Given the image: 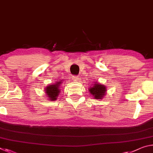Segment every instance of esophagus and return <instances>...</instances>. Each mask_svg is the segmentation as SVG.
I'll return each mask as SVG.
<instances>
[{"instance_id":"1","label":"esophagus","mask_w":153,"mask_h":153,"mask_svg":"<svg viewBox=\"0 0 153 153\" xmlns=\"http://www.w3.org/2000/svg\"><path fill=\"white\" fill-rule=\"evenodd\" d=\"M73 80L74 81H75V82H77V81H79V76H74L73 77Z\"/></svg>"}]
</instances>
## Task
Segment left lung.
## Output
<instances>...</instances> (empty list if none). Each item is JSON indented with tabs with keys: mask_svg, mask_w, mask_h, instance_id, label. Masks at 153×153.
I'll return each instance as SVG.
<instances>
[{
	"mask_svg": "<svg viewBox=\"0 0 153 153\" xmlns=\"http://www.w3.org/2000/svg\"><path fill=\"white\" fill-rule=\"evenodd\" d=\"M90 86L91 87L89 88V91L95 99H102L105 97L107 91V88L105 85L94 82Z\"/></svg>",
	"mask_w": 153,
	"mask_h": 153,
	"instance_id": "left-lung-1",
	"label": "left lung"
}]
</instances>
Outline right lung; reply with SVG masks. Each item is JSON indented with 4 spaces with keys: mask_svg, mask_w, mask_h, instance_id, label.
Here are the masks:
<instances>
[{
    "mask_svg": "<svg viewBox=\"0 0 153 153\" xmlns=\"http://www.w3.org/2000/svg\"><path fill=\"white\" fill-rule=\"evenodd\" d=\"M62 83L61 80H59V82H56L53 84L49 85L45 88V93L47 95L46 97H48L49 100H56L57 97L59 96V92H61V84Z\"/></svg>",
    "mask_w": 153,
    "mask_h": 153,
    "instance_id": "add662e5",
    "label": "right lung"
}]
</instances>
